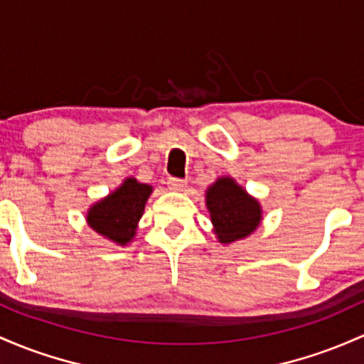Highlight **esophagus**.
Masks as SVG:
<instances>
[{"label": "esophagus", "mask_w": 364, "mask_h": 364, "mask_svg": "<svg viewBox=\"0 0 364 364\" xmlns=\"http://www.w3.org/2000/svg\"><path fill=\"white\" fill-rule=\"evenodd\" d=\"M167 186L174 191H183L186 188V181L185 179H179V178H169L167 179Z\"/></svg>", "instance_id": "esophagus-1"}]
</instances>
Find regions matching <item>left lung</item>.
Listing matches in <instances>:
<instances>
[{"mask_svg": "<svg viewBox=\"0 0 364 364\" xmlns=\"http://www.w3.org/2000/svg\"><path fill=\"white\" fill-rule=\"evenodd\" d=\"M207 209L221 243L250 235L261 221V205L231 178H221L207 190Z\"/></svg>", "mask_w": 364, "mask_h": 364, "instance_id": "left-lung-1", "label": "left lung"}]
</instances>
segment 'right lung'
I'll list each match as a JSON object with an SVG mask.
<instances>
[{"label":"right lung","instance_id":"right-lung-1","mask_svg":"<svg viewBox=\"0 0 364 364\" xmlns=\"http://www.w3.org/2000/svg\"><path fill=\"white\" fill-rule=\"evenodd\" d=\"M150 193L149 185L138 183L133 178L126 179L121 188L91 207L87 223L102 237L126 245L136 233V223L141 219Z\"/></svg>","mask_w":364,"mask_h":364}]
</instances>
